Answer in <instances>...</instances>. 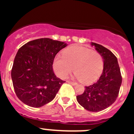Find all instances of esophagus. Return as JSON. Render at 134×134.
Instances as JSON below:
<instances>
[{
  "instance_id": "1",
  "label": "esophagus",
  "mask_w": 134,
  "mask_h": 134,
  "mask_svg": "<svg viewBox=\"0 0 134 134\" xmlns=\"http://www.w3.org/2000/svg\"><path fill=\"white\" fill-rule=\"evenodd\" d=\"M67 82H68V83L71 84V85H77V83H76V82H72V81H67Z\"/></svg>"
}]
</instances>
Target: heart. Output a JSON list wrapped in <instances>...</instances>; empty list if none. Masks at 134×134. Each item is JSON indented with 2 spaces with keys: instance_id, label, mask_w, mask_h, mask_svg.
I'll return each mask as SVG.
<instances>
[{
  "instance_id": "obj_1",
  "label": "heart",
  "mask_w": 134,
  "mask_h": 134,
  "mask_svg": "<svg viewBox=\"0 0 134 134\" xmlns=\"http://www.w3.org/2000/svg\"><path fill=\"white\" fill-rule=\"evenodd\" d=\"M53 68L58 77L66 79L75 70V77L85 84L95 81L103 70V59L100 53L83 46H74L65 49L63 55H58Z\"/></svg>"
}]
</instances>
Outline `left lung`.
I'll use <instances>...</instances> for the list:
<instances>
[{
    "instance_id": "left-lung-1",
    "label": "left lung",
    "mask_w": 134,
    "mask_h": 134,
    "mask_svg": "<svg viewBox=\"0 0 134 134\" xmlns=\"http://www.w3.org/2000/svg\"><path fill=\"white\" fill-rule=\"evenodd\" d=\"M103 59V70L95 83L85 86L84 93L76 96V100L87 111L98 112L115 102L122 82L118 59L109 49L98 43H91Z\"/></svg>"
}]
</instances>
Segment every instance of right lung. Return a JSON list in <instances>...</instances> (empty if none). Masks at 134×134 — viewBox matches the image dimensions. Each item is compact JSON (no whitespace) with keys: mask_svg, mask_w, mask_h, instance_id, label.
<instances>
[{"mask_svg":"<svg viewBox=\"0 0 134 134\" xmlns=\"http://www.w3.org/2000/svg\"><path fill=\"white\" fill-rule=\"evenodd\" d=\"M67 46L62 41L41 38L19 48L14 60L11 78L17 97L32 107H42L55 98L65 81L55 75V56Z\"/></svg>","mask_w":134,"mask_h":134,"instance_id":"add662e5","label":"right lung"}]
</instances>
